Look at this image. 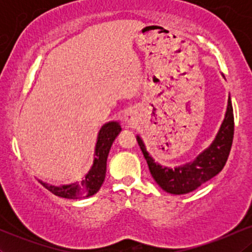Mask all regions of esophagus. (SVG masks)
Segmentation results:
<instances>
[{
  "instance_id": "esophagus-1",
  "label": "esophagus",
  "mask_w": 252,
  "mask_h": 252,
  "mask_svg": "<svg viewBox=\"0 0 252 252\" xmlns=\"http://www.w3.org/2000/svg\"><path fill=\"white\" fill-rule=\"evenodd\" d=\"M124 120H126V122L130 124V126H132V124H135L136 120H137V114H136V111H134V110H129L126 114Z\"/></svg>"
}]
</instances>
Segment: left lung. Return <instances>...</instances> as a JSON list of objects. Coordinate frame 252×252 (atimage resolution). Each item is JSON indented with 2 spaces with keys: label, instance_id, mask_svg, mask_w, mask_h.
Returning a JSON list of instances; mask_svg holds the SVG:
<instances>
[{
  "label": "left lung",
  "instance_id": "8db88e82",
  "mask_svg": "<svg viewBox=\"0 0 252 252\" xmlns=\"http://www.w3.org/2000/svg\"><path fill=\"white\" fill-rule=\"evenodd\" d=\"M233 132H235L233 109L231 98L228 96L226 114L216 138L209 148L201 152L194 160L189 163L175 168L161 166L155 162L154 158L147 152L142 138L140 136L136 138L148 163L150 174L154 178L156 184L170 194H186L211 180L224 168L232 146Z\"/></svg>",
  "mask_w": 252,
  "mask_h": 252
}]
</instances>
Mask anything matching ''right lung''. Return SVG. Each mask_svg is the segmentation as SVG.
Segmentation results:
<instances>
[{"label": "right lung", "mask_w": 252, "mask_h": 252, "mask_svg": "<svg viewBox=\"0 0 252 252\" xmlns=\"http://www.w3.org/2000/svg\"><path fill=\"white\" fill-rule=\"evenodd\" d=\"M121 130L122 128L118 122H109L100 128L98 132L96 149H94V164L82 181L71 185H63V186H53L41 181L43 187H46L53 194L67 199L88 198L96 194L105 179L106 160H108L110 148Z\"/></svg>", "instance_id": "add662e5"}]
</instances>
